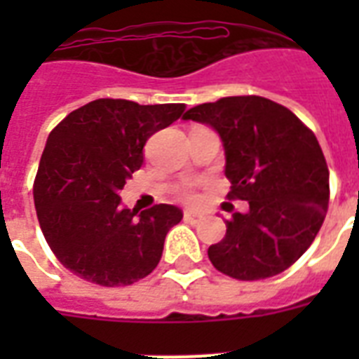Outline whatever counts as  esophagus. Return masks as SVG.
I'll return each instance as SVG.
<instances>
[{"label": "esophagus", "mask_w": 359, "mask_h": 359, "mask_svg": "<svg viewBox=\"0 0 359 359\" xmlns=\"http://www.w3.org/2000/svg\"><path fill=\"white\" fill-rule=\"evenodd\" d=\"M201 218H203L201 212H194V210H186L184 212V219L188 222V224H197Z\"/></svg>", "instance_id": "1"}]
</instances>
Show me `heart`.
<instances>
[{"instance_id":"obj_1","label":"heart","mask_w":359,"mask_h":359,"mask_svg":"<svg viewBox=\"0 0 359 359\" xmlns=\"http://www.w3.org/2000/svg\"><path fill=\"white\" fill-rule=\"evenodd\" d=\"M179 194H180V197L184 199V201H194V199H196V191H194L191 184H182V186H180Z\"/></svg>"}]
</instances>
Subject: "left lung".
Listing matches in <instances>:
<instances>
[{
	"mask_svg": "<svg viewBox=\"0 0 359 359\" xmlns=\"http://www.w3.org/2000/svg\"><path fill=\"white\" fill-rule=\"evenodd\" d=\"M208 124L225 151L231 199L250 210L227 219L208 259L225 276L255 281L300 259L326 218L330 171L317 137L290 109L262 97H227L188 109Z\"/></svg>",
	"mask_w": 359,
	"mask_h": 359,
	"instance_id": "8db88e82",
	"label": "left lung"
}]
</instances>
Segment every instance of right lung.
Wrapping results in <instances>:
<instances>
[{
	"label": "right lung",
	"mask_w": 359,
	"mask_h": 359,
	"mask_svg": "<svg viewBox=\"0 0 359 359\" xmlns=\"http://www.w3.org/2000/svg\"><path fill=\"white\" fill-rule=\"evenodd\" d=\"M182 111L184 104L98 98L50 132L33 197L42 235L70 272L119 287L158 266L165 235L182 210L162 203L137 214L123 207L119 191L141 168L147 140Z\"/></svg>",
	"instance_id": "add662e5"
}]
</instances>
